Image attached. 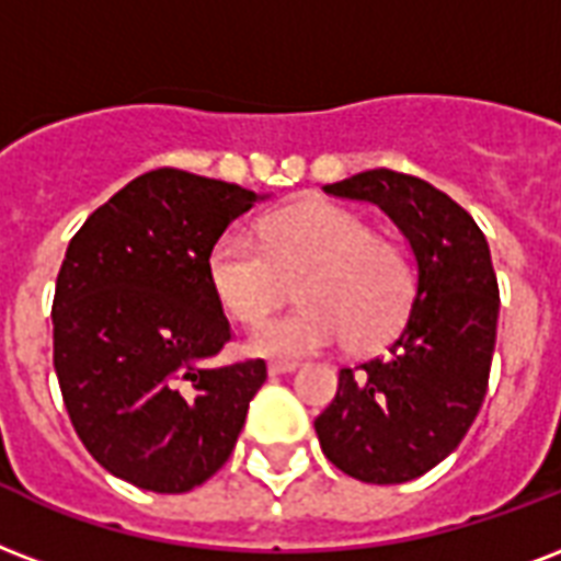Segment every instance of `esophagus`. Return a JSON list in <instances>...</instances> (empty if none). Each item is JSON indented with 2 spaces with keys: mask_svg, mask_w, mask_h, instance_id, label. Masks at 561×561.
<instances>
[{
  "mask_svg": "<svg viewBox=\"0 0 561 561\" xmlns=\"http://www.w3.org/2000/svg\"><path fill=\"white\" fill-rule=\"evenodd\" d=\"M271 376H282V374H294L297 370V362H271L267 365Z\"/></svg>",
  "mask_w": 561,
  "mask_h": 561,
  "instance_id": "esophagus-1",
  "label": "esophagus"
}]
</instances>
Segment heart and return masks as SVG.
<instances>
[{"mask_svg":"<svg viewBox=\"0 0 561 561\" xmlns=\"http://www.w3.org/2000/svg\"><path fill=\"white\" fill-rule=\"evenodd\" d=\"M262 243L229 229L208 250V282L226 314L262 323L297 285L302 306L252 332L262 356L302 358L341 344H385L403 327L414 299V264L391 238L370 232L335 203H299L262 224Z\"/></svg>","mask_w":561,"mask_h":561,"instance_id":"heart-1","label":"heart"}]
</instances>
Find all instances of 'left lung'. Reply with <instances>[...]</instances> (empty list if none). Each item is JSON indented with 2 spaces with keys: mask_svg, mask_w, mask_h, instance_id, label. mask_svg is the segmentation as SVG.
<instances>
[{
  "mask_svg": "<svg viewBox=\"0 0 561 561\" xmlns=\"http://www.w3.org/2000/svg\"><path fill=\"white\" fill-rule=\"evenodd\" d=\"M323 191L379 205L417 262L403 332L385 356L341 367L335 400L314 421L337 470L397 485L447 459L480 414L497 341V276L473 217L423 179L379 167Z\"/></svg>",
  "mask_w": 561,
  "mask_h": 561,
  "instance_id": "left-lung-1",
  "label": "left lung"
}]
</instances>
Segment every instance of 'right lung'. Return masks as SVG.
Segmentation results:
<instances>
[{"instance_id": "obj_1", "label": "right lung", "mask_w": 561, "mask_h": 561, "mask_svg": "<svg viewBox=\"0 0 561 561\" xmlns=\"http://www.w3.org/2000/svg\"><path fill=\"white\" fill-rule=\"evenodd\" d=\"M259 196L176 167L149 170L84 220L53 299V362L72 430L102 468L156 494L203 485L232 456L264 358L232 341L208 250Z\"/></svg>"}]
</instances>
